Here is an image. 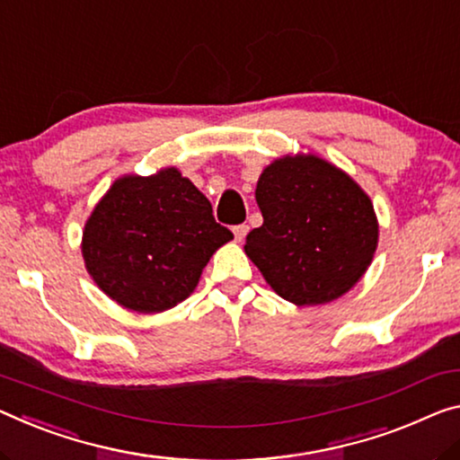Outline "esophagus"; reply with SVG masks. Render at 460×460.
Returning a JSON list of instances; mask_svg holds the SVG:
<instances>
[{"label":"esophagus","mask_w":460,"mask_h":460,"mask_svg":"<svg viewBox=\"0 0 460 460\" xmlns=\"http://www.w3.org/2000/svg\"><path fill=\"white\" fill-rule=\"evenodd\" d=\"M232 232H234V238H236V243H243L244 236H246V232H249V226H246V224L234 226V228H232Z\"/></svg>","instance_id":"34e87169"}]
</instances>
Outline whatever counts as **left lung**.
Instances as JSON below:
<instances>
[{"label":"left lung","instance_id":"obj_1","mask_svg":"<svg viewBox=\"0 0 460 460\" xmlns=\"http://www.w3.org/2000/svg\"><path fill=\"white\" fill-rule=\"evenodd\" d=\"M254 199L263 226L244 252L267 284L296 306L327 304L362 279L378 246L368 193L314 154H286L263 168Z\"/></svg>","mask_w":460,"mask_h":460}]
</instances>
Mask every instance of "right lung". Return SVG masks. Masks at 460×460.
Listing matches in <instances>:
<instances>
[{
  "instance_id": "right-lung-1",
  "label": "right lung",
  "mask_w": 460,
  "mask_h": 460,
  "mask_svg": "<svg viewBox=\"0 0 460 460\" xmlns=\"http://www.w3.org/2000/svg\"><path fill=\"white\" fill-rule=\"evenodd\" d=\"M234 238L179 168L123 174L84 224L82 257L119 306L156 314L189 298L211 254Z\"/></svg>"
}]
</instances>
